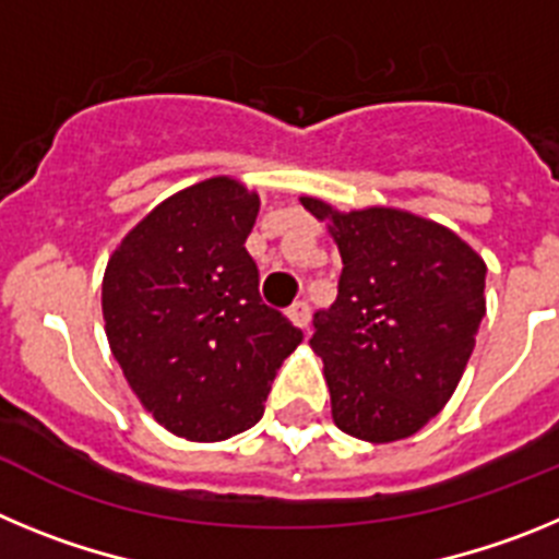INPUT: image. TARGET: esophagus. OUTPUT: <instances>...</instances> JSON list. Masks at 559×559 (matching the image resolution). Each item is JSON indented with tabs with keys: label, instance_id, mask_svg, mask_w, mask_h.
Returning <instances> with one entry per match:
<instances>
[{
	"label": "esophagus",
	"instance_id": "esophagus-1",
	"mask_svg": "<svg viewBox=\"0 0 559 559\" xmlns=\"http://www.w3.org/2000/svg\"><path fill=\"white\" fill-rule=\"evenodd\" d=\"M288 319L296 324V328H302V330H305V328H308V324H310V305L305 302V299H299V302H294V305H290V308H288Z\"/></svg>",
	"mask_w": 559,
	"mask_h": 559
}]
</instances>
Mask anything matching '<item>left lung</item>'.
Wrapping results in <instances>:
<instances>
[{
	"label": "left lung",
	"mask_w": 559,
	"mask_h": 559,
	"mask_svg": "<svg viewBox=\"0 0 559 559\" xmlns=\"http://www.w3.org/2000/svg\"><path fill=\"white\" fill-rule=\"evenodd\" d=\"M302 206L330 221L344 263L310 338L335 426L367 442L412 437L442 412L471 360L487 265L462 237L412 212H338L308 195Z\"/></svg>",
	"instance_id": "8db88e82"
}]
</instances>
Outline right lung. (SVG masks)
Instances as JSON below:
<instances>
[{
    "label": "right lung",
    "instance_id": "obj_1",
    "mask_svg": "<svg viewBox=\"0 0 559 559\" xmlns=\"http://www.w3.org/2000/svg\"><path fill=\"white\" fill-rule=\"evenodd\" d=\"M260 199L229 176L176 192L126 235L103 276V319L128 386L156 423L218 442L263 417L302 330L260 299L246 251Z\"/></svg>",
    "mask_w": 559,
    "mask_h": 559
}]
</instances>
